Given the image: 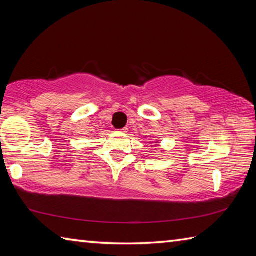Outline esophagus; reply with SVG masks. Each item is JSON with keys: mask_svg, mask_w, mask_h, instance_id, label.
Masks as SVG:
<instances>
[{"mask_svg": "<svg viewBox=\"0 0 256 256\" xmlns=\"http://www.w3.org/2000/svg\"><path fill=\"white\" fill-rule=\"evenodd\" d=\"M128 131V128H122V130H120V132H123V133H126Z\"/></svg>", "mask_w": 256, "mask_h": 256, "instance_id": "obj_1", "label": "esophagus"}]
</instances>
